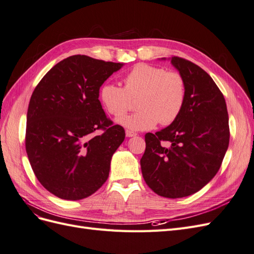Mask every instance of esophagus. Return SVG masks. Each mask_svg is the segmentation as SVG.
<instances>
[{"label": "esophagus", "instance_id": "1", "mask_svg": "<svg viewBox=\"0 0 254 254\" xmlns=\"http://www.w3.org/2000/svg\"><path fill=\"white\" fill-rule=\"evenodd\" d=\"M135 135H136V133L133 132V131H131V130H126V136L132 137V136H135Z\"/></svg>", "mask_w": 254, "mask_h": 254}]
</instances>
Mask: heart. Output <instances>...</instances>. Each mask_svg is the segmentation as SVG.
Here are the masks:
<instances>
[{"label":"heart","mask_w":254,"mask_h":254,"mask_svg":"<svg viewBox=\"0 0 254 254\" xmlns=\"http://www.w3.org/2000/svg\"><path fill=\"white\" fill-rule=\"evenodd\" d=\"M98 97L107 112L120 117L131 106L139 111L117 119L121 126L133 131L148 130L160 122L173 123L182 112L187 99V82L178 72H167L164 67L139 64L124 77V88L115 83H104Z\"/></svg>","instance_id":"b5f03b06"}]
</instances>
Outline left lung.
<instances>
[{
  "label": "left lung",
  "mask_w": 254,
  "mask_h": 254,
  "mask_svg": "<svg viewBox=\"0 0 254 254\" xmlns=\"http://www.w3.org/2000/svg\"><path fill=\"white\" fill-rule=\"evenodd\" d=\"M170 60L186 79V104L170 126L146 133L141 170L155 193L182 198L200 190L217 174L229 146V117L225 97L209 74L183 58Z\"/></svg>",
  "instance_id": "obj_1"
}]
</instances>
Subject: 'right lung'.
I'll list each match as a JSON object with an SVG mask.
<instances>
[{
  "label": "right lung",
  "instance_id": "obj_1",
  "mask_svg": "<svg viewBox=\"0 0 254 254\" xmlns=\"http://www.w3.org/2000/svg\"><path fill=\"white\" fill-rule=\"evenodd\" d=\"M123 65L74 55L54 65L33 92L26 117L27 157L37 179L61 199L87 198L108 179L125 131L107 118L98 92ZM95 129L103 133L93 137Z\"/></svg>",
  "mask_w": 254,
  "mask_h": 254
}]
</instances>
